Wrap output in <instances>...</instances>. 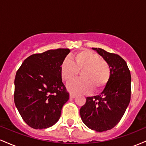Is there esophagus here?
Returning <instances> with one entry per match:
<instances>
[{"mask_svg":"<svg viewBox=\"0 0 146 146\" xmlns=\"http://www.w3.org/2000/svg\"><path fill=\"white\" fill-rule=\"evenodd\" d=\"M69 97H70V98H71V99H74L75 97H76V95L73 94V93H71V94H70V95H69Z\"/></svg>","mask_w":146,"mask_h":146,"instance_id":"1","label":"esophagus"}]
</instances>
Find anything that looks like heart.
Wrapping results in <instances>:
<instances>
[{
  "label": "heart",
  "instance_id": "obj_1",
  "mask_svg": "<svg viewBox=\"0 0 146 146\" xmlns=\"http://www.w3.org/2000/svg\"><path fill=\"white\" fill-rule=\"evenodd\" d=\"M79 72H81L82 79L73 80L66 86L74 94H87L93 89L95 91L104 89L111 74L108 63L90 50L78 52L73 56V61L66 58L62 63L60 74L66 82L74 79Z\"/></svg>",
  "mask_w": 146,
  "mask_h": 146
}]
</instances>
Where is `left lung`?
Here are the masks:
<instances>
[{"label":"left lung","mask_w":146,"mask_h":146,"mask_svg":"<svg viewBox=\"0 0 146 146\" xmlns=\"http://www.w3.org/2000/svg\"><path fill=\"white\" fill-rule=\"evenodd\" d=\"M92 48L108 63L111 74L100 95L86 98L80 115L88 128L101 132L114 128L124 115L130 101L131 75L125 61L119 55Z\"/></svg>","instance_id":"1"}]
</instances>
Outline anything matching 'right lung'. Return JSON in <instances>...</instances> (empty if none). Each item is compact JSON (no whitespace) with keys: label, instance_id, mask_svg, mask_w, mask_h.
<instances>
[{"label":"right lung","instance_id":"right-lung-1","mask_svg":"<svg viewBox=\"0 0 146 146\" xmlns=\"http://www.w3.org/2000/svg\"><path fill=\"white\" fill-rule=\"evenodd\" d=\"M68 48L48 50L25 60L14 80V103L25 123L34 129L52 126L59 120L69 94L60 68Z\"/></svg>","mask_w":146,"mask_h":146}]
</instances>
